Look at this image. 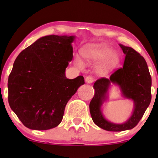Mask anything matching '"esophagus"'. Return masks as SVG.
Returning a JSON list of instances; mask_svg holds the SVG:
<instances>
[{"mask_svg": "<svg viewBox=\"0 0 158 158\" xmlns=\"http://www.w3.org/2000/svg\"><path fill=\"white\" fill-rule=\"evenodd\" d=\"M93 81H94V78L90 77V76H88V77L85 78V82L88 83V84H90V83H92Z\"/></svg>", "mask_w": 158, "mask_h": 158, "instance_id": "1", "label": "esophagus"}]
</instances>
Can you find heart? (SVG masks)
<instances>
[{
  "mask_svg": "<svg viewBox=\"0 0 158 158\" xmlns=\"http://www.w3.org/2000/svg\"><path fill=\"white\" fill-rule=\"evenodd\" d=\"M80 53L84 61L88 64H94L104 59L98 67L99 73H104L119 63V58L117 52H113L111 47L103 43L88 44L81 48ZM74 64L79 68H82V62L79 58H76Z\"/></svg>",
  "mask_w": 158,
  "mask_h": 158,
  "instance_id": "1",
  "label": "heart"
}]
</instances>
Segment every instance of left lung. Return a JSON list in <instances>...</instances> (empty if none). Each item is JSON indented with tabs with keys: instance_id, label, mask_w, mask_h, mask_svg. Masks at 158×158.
Returning a JSON list of instances; mask_svg holds the SVG:
<instances>
[{
	"instance_id": "1",
	"label": "left lung",
	"mask_w": 158,
	"mask_h": 158,
	"mask_svg": "<svg viewBox=\"0 0 158 158\" xmlns=\"http://www.w3.org/2000/svg\"><path fill=\"white\" fill-rule=\"evenodd\" d=\"M119 45L126 55L123 67L111 74L109 79L102 78L95 81V94L89 106L94 123L109 131H123L135 128L152 99V77L146 60L133 48ZM112 84L118 86L123 96L131 99L134 103L131 117L123 123L110 122L102 113V107L108 98V90Z\"/></svg>"
}]
</instances>
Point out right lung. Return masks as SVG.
Listing matches in <instances>:
<instances>
[{"instance_id":"obj_1","label":"right lung","mask_w":158,"mask_h":158,"mask_svg":"<svg viewBox=\"0 0 158 158\" xmlns=\"http://www.w3.org/2000/svg\"><path fill=\"white\" fill-rule=\"evenodd\" d=\"M74 35L41 37L17 56L8 79V101L21 123L48 130L61 122L67 103L85 84L84 77H65L73 59Z\"/></svg>"}]
</instances>
